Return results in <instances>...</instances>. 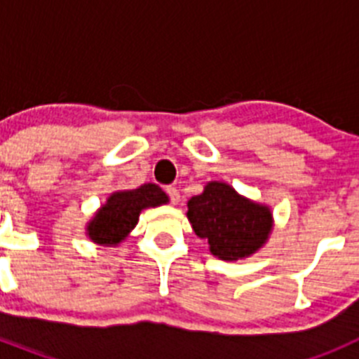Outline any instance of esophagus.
<instances>
[{
    "mask_svg": "<svg viewBox=\"0 0 359 359\" xmlns=\"http://www.w3.org/2000/svg\"><path fill=\"white\" fill-rule=\"evenodd\" d=\"M167 194H169V198H170V201L174 203V205H177V203H180V190L176 189V187H167Z\"/></svg>",
    "mask_w": 359,
    "mask_h": 359,
    "instance_id": "1",
    "label": "esophagus"
}]
</instances>
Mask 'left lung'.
I'll return each mask as SVG.
<instances>
[{"instance_id": "left-lung-1", "label": "left lung", "mask_w": 359, "mask_h": 359, "mask_svg": "<svg viewBox=\"0 0 359 359\" xmlns=\"http://www.w3.org/2000/svg\"><path fill=\"white\" fill-rule=\"evenodd\" d=\"M187 207L196 236L208 241L212 255L221 261L253 255L273 230L269 207L244 198L223 182L207 183L201 194L189 199Z\"/></svg>"}]
</instances>
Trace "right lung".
I'll return each mask as SVG.
<instances>
[{
    "label": "right lung",
    "instance_id": "obj_1",
    "mask_svg": "<svg viewBox=\"0 0 359 359\" xmlns=\"http://www.w3.org/2000/svg\"><path fill=\"white\" fill-rule=\"evenodd\" d=\"M165 203H169V196L154 183H145L133 190L113 192L91 217L86 226V233L93 243L115 246L131 233L144 208L160 207Z\"/></svg>",
    "mask_w": 359,
    "mask_h": 359
}]
</instances>
